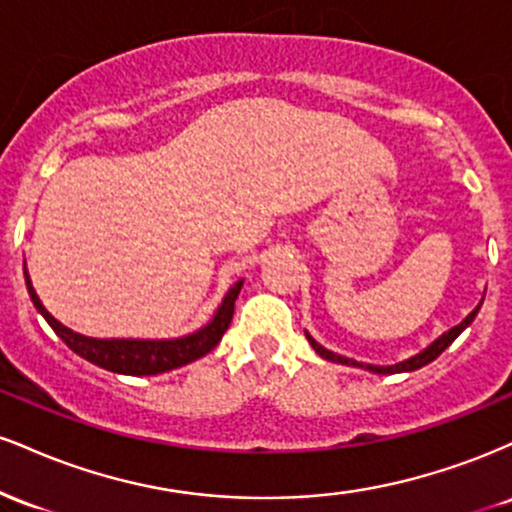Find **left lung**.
I'll return each mask as SVG.
<instances>
[{
    "label": "left lung",
    "mask_w": 512,
    "mask_h": 512,
    "mask_svg": "<svg viewBox=\"0 0 512 512\" xmlns=\"http://www.w3.org/2000/svg\"><path fill=\"white\" fill-rule=\"evenodd\" d=\"M479 308H481V303L477 305V308L472 310V313H469L467 317H464V320L460 322V325H455V327H452V330L443 332V334H440V337L436 339V342H431V344H428L424 351H419V354H416V356L407 358V361H399V363H395V366H373V363H358V361H354V358L339 356V354H334V351L325 349V346H322V344H317L315 339L310 337L308 332H305V337H308V342H310V346H313V349H315V354H320L322 358H325V361H332V363H342V366L366 368V370H370V373H378V375H392V373H411V370H419V368L428 366V363H431V361H436V358H438L440 354H443V351L448 349V346H450L452 342H455V339L460 337V334H462L464 330H467L469 325H472V320H474V317H477Z\"/></svg>",
    "instance_id": "obj_1"
}]
</instances>
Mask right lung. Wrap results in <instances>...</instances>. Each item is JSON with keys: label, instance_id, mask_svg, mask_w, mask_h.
Here are the masks:
<instances>
[{"label": "right lung", "instance_id": "1", "mask_svg": "<svg viewBox=\"0 0 512 512\" xmlns=\"http://www.w3.org/2000/svg\"><path fill=\"white\" fill-rule=\"evenodd\" d=\"M26 276L28 296L35 305L40 315L48 320V325L55 330L57 337L62 339L74 354H79L86 361H91L93 366L110 370V373L120 375H158L168 373V370L187 366V363L197 361V358L207 356L216 344L221 342L223 332L228 330L233 320V310H236V298L240 289H243V279L228 289L226 296L216 313L204 327H199L197 332L185 334L178 339H96L79 334L69 327H64L60 320H55L45 305L40 303L38 293H35L28 269H23Z\"/></svg>", "mask_w": 512, "mask_h": 512}]
</instances>
